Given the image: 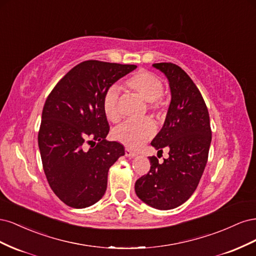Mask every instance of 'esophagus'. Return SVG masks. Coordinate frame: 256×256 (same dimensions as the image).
<instances>
[{
	"instance_id": "34e87169",
	"label": "esophagus",
	"mask_w": 256,
	"mask_h": 256,
	"mask_svg": "<svg viewBox=\"0 0 256 256\" xmlns=\"http://www.w3.org/2000/svg\"><path fill=\"white\" fill-rule=\"evenodd\" d=\"M125 154L127 157H136V152H132L131 150H129V148H125Z\"/></svg>"
}]
</instances>
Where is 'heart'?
Instances as JSON below:
<instances>
[{
  "label": "heart",
  "mask_w": 256,
  "mask_h": 256,
  "mask_svg": "<svg viewBox=\"0 0 256 256\" xmlns=\"http://www.w3.org/2000/svg\"><path fill=\"white\" fill-rule=\"evenodd\" d=\"M125 86L131 92L147 102V109L156 118H160L166 106L164 99V84L159 76L148 70H140L128 78ZM102 109L106 118L112 122H118L122 114L118 104V90L116 86H111L106 92L102 98ZM154 125L150 120L140 122H126L115 128L112 136L116 142L129 148L136 150L152 138Z\"/></svg>",
  "instance_id": "b5f03b06"
}]
</instances>
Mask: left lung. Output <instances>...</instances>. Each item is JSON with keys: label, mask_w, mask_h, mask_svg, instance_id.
Masks as SVG:
<instances>
[{"label": "left lung", "mask_w": 256, "mask_h": 256, "mask_svg": "<svg viewBox=\"0 0 256 256\" xmlns=\"http://www.w3.org/2000/svg\"><path fill=\"white\" fill-rule=\"evenodd\" d=\"M152 66L168 80L171 104L164 127L150 144L158 152H170L162 164L150 157V172L138 178L134 189L147 205L168 210L184 204L196 191L207 164L212 129L202 94L186 72L173 63Z\"/></svg>", "instance_id": "obj_1"}]
</instances>
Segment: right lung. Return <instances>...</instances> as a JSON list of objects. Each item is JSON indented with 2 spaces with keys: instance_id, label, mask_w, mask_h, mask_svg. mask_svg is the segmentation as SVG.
Returning a JSON list of instances; mask_svg holds the SVG:
<instances>
[{
  "instance_id": "obj_1",
  "label": "right lung",
  "mask_w": 256,
  "mask_h": 256,
  "mask_svg": "<svg viewBox=\"0 0 256 256\" xmlns=\"http://www.w3.org/2000/svg\"><path fill=\"white\" fill-rule=\"evenodd\" d=\"M136 68L82 62L58 82L46 100L38 132L42 168L52 191L68 206L85 208L97 203L106 190L109 168L125 154L120 143L106 140L110 126L102 98Z\"/></svg>"
}]
</instances>
